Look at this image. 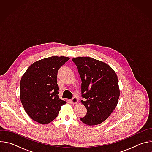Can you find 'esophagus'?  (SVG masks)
<instances>
[{
	"mask_svg": "<svg viewBox=\"0 0 152 152\" xmlns=\"http://www.w3.org/2000/svg\"><path fill=\"white\" fill-rule=\"evenodd\" d=\"M71 102L73 103V104H76L78 102V100L77 99L76 97H73L72 99H71Z\"/></svg>",
	"mask_w": 152,
	"mask_h": 152,
	"instance_id": "esophagus-1",
	"label": "esophagus"
}]
</instances>
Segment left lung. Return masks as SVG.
<instances>
[{
	"mask_svg": "<svg viewBox=\"0 0 152 152\" xmlns=\"http://www.w3.org/2000/svg\"><path fill=\"white\" fill-rule=\"evenodd\" d=\"M82 80L81 100L87 110L80 118L85 124L93 126L104 121L117 106L120 96L118 78L107 64L90 57L72 59Z\"/></svg>",
	"mask_w": 152,
	"mask_h": 152,
	"instance_id": "obj_1",
	"label": "left lung"
}]
</instances>
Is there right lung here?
<instances>
[{"instance_id": "add662e5", "label": "right lung", "mask_w": 152, "mask_h": 152, "mask_svg": "<svg viewBox=\"0 0 152 152\" xmlns=\"http://www.w3.org/2000/svg\"><path fill=\"white\" fill-rule=\"evenodd\" d=\"M69 58L51 56L33 63L20 80V100L28 115L45 124L58 116L62 105L66 103L59 97L57 75Z\"/></svg>"}]
</instances>
